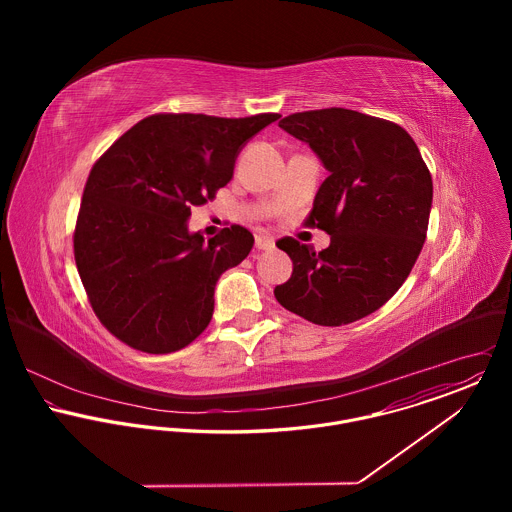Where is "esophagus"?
<instances>
[{
	"label": "esophagus",
	"mask_w": 512,
	"mask_h": 512,
	"mask_svg": "<svg viewBox=\"0 0 512 512\" xmlns=\"http://www.w3.org/2000/svg\"><path fill=\"white\" fill-rule=\"evenodd\" d=\"M254 246H256V250H272L276 246V242H274V238H270L266 234H258Z\"/></svg>",
	"instance_id": "34e87169"
}]
</instances>
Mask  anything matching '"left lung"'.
Wrapping results in <instances>:
<instances>
[{"instance_id": "left-lung-1", "label": "left lung", "mask_w": 512, "mask_h": 512, "mask_svg": "<svg viewBox=\"0 0 512 512\" xmlns=\"http://www.w3.org/2000/svg\"><path fill=\"white\" fill-rule=\"evenodd\" d=\"M280 128L329 171L307 224L323 228L331 244L315 252L282 238L278 248L290 254L293 272L276 286V299L315 325L363 319L400 290L422 252L432 175L410 134L388 120L325 108L286 116Z\"/></svg>"}]
</instances>
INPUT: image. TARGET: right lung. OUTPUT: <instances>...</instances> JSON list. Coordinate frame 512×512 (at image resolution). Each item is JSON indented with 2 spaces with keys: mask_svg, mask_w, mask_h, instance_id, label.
<instances>
[{
  "mask_svg": "<svg viewBox=\"0 0 512 512\" xmlns=\"http://www.w3.org/2000/svg\"><path fill=\"white\" fill-rule=\"evenodd\" d=\"M280 114H155L94 163L74 228V260L102 325L132 349L165 355L211 323L222 272L254 236L242 226L205 240L191 207L215 199L248 140Z\"/></svg>",
  "mask_w": 512,
  "mask_h": 512,
  "instance_id": "1",
  "label": "right lung"
}]
</instances>
